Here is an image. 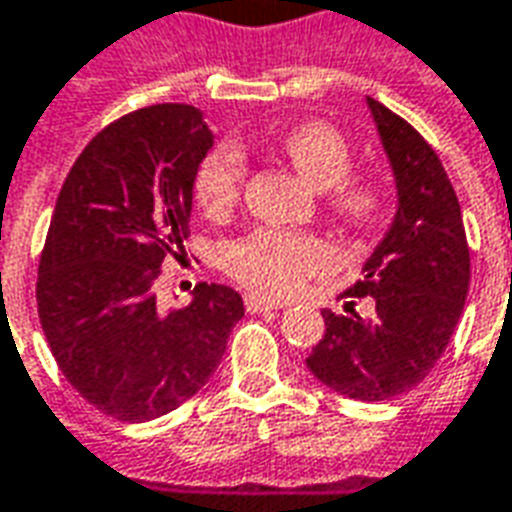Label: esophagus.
I'll list each match as a JSON object with an SVG mask.
<instances>
[{
	"label": "esophagus",
	"mask_w": 512,
	"mask_h": 512,
	"mask_svg": "<svg viewBox=\"0 0 512 512\" xmlns=\"http://www.w3.org/2000/svg\"><path fill=\"white\" fill-rule=\"evenodd\" d=\"M284 303H278V300H267V297L259 295H245V308H248L250 314H259V311H273V308H281Z\"/></svg>",
	"instance_id": "obj_1"
}]
</instances>
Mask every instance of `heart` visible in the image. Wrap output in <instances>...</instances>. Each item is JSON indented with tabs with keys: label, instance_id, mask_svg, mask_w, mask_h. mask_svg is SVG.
I'll use <instances>...</instances> for the list:
<instances>
[{
	"label": "heart",
	"instance_id": "obj_1",
	"mask_svg": "<svg viewBox=\"0 0 512 512\" xmlns=\"http://www.w3.org/2000/svg\"><path fill=\"white\" fill-rule=\"evenodd\" d=\"M278 148L297 173L325 190L328 206L347 223L364 226L383 209V192L372 179L347 173L353 148L333 123L303 121L289 126ZM248 159L242 148L223 143L212 148L195 173V198L209 217L228 215L242 195ZM333 267V250L314 234L256 228L226 248V270L239 284L267 297L292 295L303 281L325 275Z\"/></svg>",
	"mask_w": 512,
	"mask_h": 512
}]
</instances>
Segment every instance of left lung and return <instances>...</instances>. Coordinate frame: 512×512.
I'll return each mask as SVG.
<instances>
[{
  "label": "left lung",
  "instance_id": "obj_1",
  "mask_svg": "<svg viewBox=\"0 0 512 512\" xmlns=\"http://www.w3.org/2000/svg\"><path fill=\"white\" fill-rule=\"evenodd\" d=\"M397 181V215L342 297H372L361 317L322 311L325 336L306 358L311 375L350 400L380 402L419 386L455 333L469 295V242L458 195L411 123L366 99Z\"/></svg>",
  "mask_w": 512,
  "mask_h": 512
}]
</instances>
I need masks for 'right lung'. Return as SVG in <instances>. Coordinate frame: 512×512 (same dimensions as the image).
<instances>
[{
    "label": "right lung",
    "mask_w": 512,
    "mask_h": 512,
    "mask_svg": "<svg viewBox=\"0 0 512 512\" xmlns=\"http://www.w3.org/2000/svg\"><path fill=\"white\" fill-rule=\"evenodd\" d=\"M212 143L190 104L129 112L90 140L54 204L38 317L65 380L121 422L190 400L245 317L223 284H198L190 306L168 314L157 306V278L184 253L192 184Z\"/></svg>",
    "instance_id": "obj_1"
}]
</instances>
